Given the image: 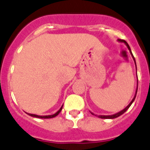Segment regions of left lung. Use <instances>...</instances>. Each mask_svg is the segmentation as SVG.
Listing matches in <instances>:
<instances>
[{"label":"left lung","mask_w":150,"mask_h":150,"mask_svg":"<svg viewBox=\"0 0 150 150\" xmlns=\"http://www.w3.org/2000/svg\"><path fill=\"white\" fill-rule=\"evenodd\" d=\"M118 41H119V42H122V43H124V44H125V45H126V46H127L128 49L129 50V52H130V54H131V55H132V58H133V60H134L135 65H136V60H135V58H134V56H133V54H132V52H131V49H130V47H129V45H128V43H127V42H126V41H124V40H122V39H118ZM136 71H137V69H136ZM136 75H137V74H136ZM137 90H138V83H137V88H136V94H135L134 97H133V98H132V100L131 101V102H130V103H129V104L127 106H126V108H125V109H122V111H120V112H119L115 113V114H113V115H96V114H94V113H93V112H90L92 113V115H96V116H98V118H101V119H115V118H117V117H119V115H122V114H123V113L125 112H126V111L128 109H129V107H130V105H131L132 104V103H133V102H134L135 98H136V93H137Z\"/></svg>","instance_id":"8db88e82"}]
</instances>
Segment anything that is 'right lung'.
<instances>
[{
	"label": "right lung",
	"mask_w": 150,
	"mask_h": 150,
	"mask_svg": "<svg viewBox=\"0 0 150 150\" xmlns=\"http://www.w3.org/2000/svg\"><path fill=\"white\" fill-rule=\"evenodd\" d=\"M62 107L63 105L60 108V109L57 112H55L54 114H53V115H35V114H31V113H28L26 112L28 115H29L30 116H32V117H35V118H39V119H51V118H54L55 117V116H57V115L60 113V112L62 111Z\"/></svg>",
	"instance_id": "1"
}]
</instances>
